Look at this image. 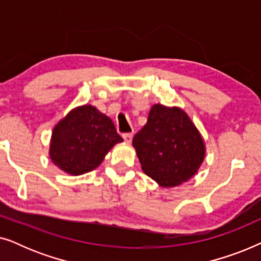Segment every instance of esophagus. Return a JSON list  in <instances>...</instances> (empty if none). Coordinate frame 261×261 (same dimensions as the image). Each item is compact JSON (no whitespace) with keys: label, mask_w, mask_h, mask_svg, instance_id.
Segmentation results:
<instances>
[{"label":"esophagus","mask_w":261,"mask_h":261,"mask_svg":"<svg viewBox=\"0 0 261 261\" xmlns=\"http://www.w3.org/2000/svg\"><path fill=\"white\" fill-rule=\"evenodd\" d=\"M122 138L124 139V141L129 144V142H132V139H133V134H132V133H123Z\"/></svg>","instance_id":"obj_1"}]
</instances>
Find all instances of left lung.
Listing matches in <instances>:
<instances>
[{
	"label": "left lung",
	"mask_w": 261,
	"mask_h": 261,
	"mask_svg": "<svg viewBox=\"0 0 261 261\" xmlns=\"http://www.w3.org/2000/svg\"><path fill=\"white\" fill-rule=\"evenodd\" d=\"M142 171L162 187H176L197 172L204 144L197 128L179 108L154 105L147 123L133 138Z\"/></svg>",
	"instance_id": "left-lung-1"
}]
</instances>
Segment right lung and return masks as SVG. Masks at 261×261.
Listing matches in <instances>:
<instances>
[{"mask_svg":"<svg viewBox=\"0 0 261 261\" xmlns=\"http://www.w3.org/2000/svg\"><path fill=\"white\" fill-rule=\"evenodd\" d=\"M121 141L108 116L92 106L78 107L53 129L49 156L59 169L78 176L96 169Z\"/></svg>","mask_w":261,"mask_h":261,"instance_id":"add662e5","label":"right lung"}]
</instances>
